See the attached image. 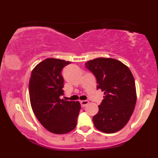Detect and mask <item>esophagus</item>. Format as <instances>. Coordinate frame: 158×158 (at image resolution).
I'll list each match as a JSON object with an SVG mask.
<instances>
[{
	"instance_id": "esophagus-1",
	"label": "esophagus",
	"mask_w": 158,
	"mask_h": 158,
	"mask_svg": "<svg viewBox=\"0 0 158 158\" xmlns=\"http://www.w3.org/2000/svg\"><path fill=\"white\" fill-rule=\"evenodd\" d=\"M88 100H81V101H80V104H81V106L82 107H85V106H86L88 104Z\"/></svg>"
}]
</instances>
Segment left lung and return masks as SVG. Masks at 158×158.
I'll list each match as a JSON object with an SVG mask.
<instances>
[{"instance_id": "8db88e82", "label": "left lung", "mask_w": 158, "mask_h": 158, "mask_svg": "<svg viewBox=\"0 0 158 158\" xmlns=\"http://www.w3.org/2000/svg\"><path fill=\"white\" fill-rule=\"evenodd\" d=\"M85 66L96 77L97 89L104 91L99 111L94 116V126L104 133L121 130L129 121L137 101L135 81L130 69L111 58H97Z\"/></svg>"}]
</instances>
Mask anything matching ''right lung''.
<instances>
[{
	"mask_svg": "<svg viewBox=\"0 0 158 158\" xmlns=\"http://www.w3.org/2000/svg\"><path fill=\"white\" fill-rule=\"evenodd\" d=\"M70 61L48 58L34 68L29 82L32 111L40 123L51 133L62 135L77 126L79 102L60 99L64 94L61 69Z\"/></svg>",
	"mask_w": 158,
	"mask_h": 158,
	"instance_id": "add662e5",
	"label": "right lung"
}]
</instances>
